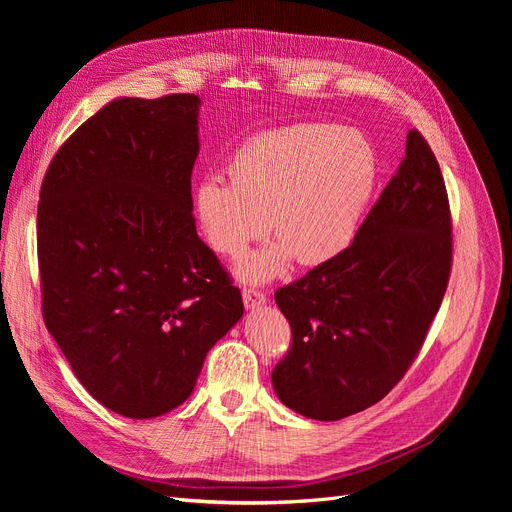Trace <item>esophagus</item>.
Wrapping results in <instances>:
<instances>
[{"label": "esophagus", "instance_id": "esophagus-1", "mask_svg": "<svg viewBox=\"0 0 512 512\" xmlns=\"http://www.w3.org/2000/svg\"><path fill=\"white\" fill-rule=\"evenodd\" d=\"M242 301H245V307L249 311H255V309L263 307L267 299H265L263 292H259L255 288H242Z\"/></svg>", "mask_w": 512, "mask_h": 512}]
</instances>
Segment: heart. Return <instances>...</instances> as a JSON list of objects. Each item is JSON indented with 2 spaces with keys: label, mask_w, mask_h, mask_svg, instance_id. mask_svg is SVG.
Wrapping results in <instances>:
<instances>
[{
  "label": "heart",
  "mask_w": 512,
  "mask_h": 512,
  "mask_svg": "<svg viewBox=\"0 0 512 512\" xmlns=\"http://www.w3.org/2000/svg\"><path fill=\"white\" fill-rule=\"evenodd\" d=\"M228 176L230 184H197L193 218L207 245L230 259L270 228L276 240L236 265L238 280L263 284L292 259L317 267L353 245L378 180V157L353 128L299 122L242 143Z\"/></svg>",
  "instance_id": "1"
}]
</instances>
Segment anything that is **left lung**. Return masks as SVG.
<instances>
[{
    "label": "left lung",
    "instance_id": "8db88e82",
    "mask_svg": "<svg viewBox=\"0 0 512 512\" xmlns=\"http://www.w3.org/2000/svg\"><path fill=\"white\" fill-rule=\"evenodd\" d=\"M450 209L438 161L417 130L353 245L276 292L292 346L272 386L288 409L338 421L405 375L444 299Z\"/></svg>",
    "mask_w": 512,
    "mask_h": 512
}]
</instances>
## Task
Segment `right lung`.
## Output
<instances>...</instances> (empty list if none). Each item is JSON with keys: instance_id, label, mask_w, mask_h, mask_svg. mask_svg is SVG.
<instances>
[{"instance_id": "obj_1", "label": "right lung", "mask_w": 512, "mask_h": 512, "mask_svg": "<svg viewBox=\"0 0 512 512\" xmlns=\"http://www.w3.org/2000/svg\"><path fill=\"white\" fill-rule=\"evenodd\" d=\"M197 95L118 97L53 157L37 249L47 332L110 411L166 415L240 321V290L197 234Z\"/></svg>"}]
</instances>
